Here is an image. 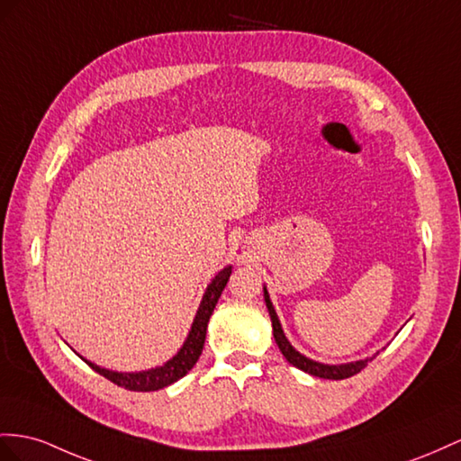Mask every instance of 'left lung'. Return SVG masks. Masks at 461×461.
Masks as SVG:
<instances>
[{
    "label": "left lung",
    "mask_w": 461,
    "mask_h": 461,
    "mask_svg": "<svg viewBox=\"0 0 461 461\" xmlns=\"http://www.w3.org/2000/svg\"><path fill=\"white\" fill-rule=\"evenodd\" d=\"M263 290H265V302H267V310H268V315H270V321H273L275 340H276L280 352L285 354V358L292 366H296V368L308 372V374H312L315 377H325V380H345V377H350L354 374H358L360 370H364L366 366H368V362L374 358L372 357V358H364V360L348 362V364H321V362H315V360H312L308 357H303L302 352H298L296 348L290 345V340L286 339L285 331H282V325H280L278 315H276V312L273 308V302H270L267 286Z\"/></svg>",
    "instance_id": "left-lung-1"
}]
</instances>
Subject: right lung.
I'll use <instances>...</instances> for the list:
<instances>
[{"label": "right lung", "mask_w": 461, "mask_h": 461, "mask_svg": "<svg viewBox=\"0 0 461 461\" xmlns=\"http://www.w3.org/2000/svg\"><path fill=\"white\" fill-rule=\"evenodd\" d=\"M230 275H231V267H226V268H221L214 278H212V282L208 285L204 296H203V302H200V308L196 312L191 331H188V337L183 343L181 350L176 352L171 360L165 362L163 366H156V368L144 370V372H113L107 368H101V366L93 364L86 358L84 360L97 374L104 375L107 380H111L116 385L130 389V392H158V389H163V387L175 384L176 380H181L183 375L191 372L198 357L203 354L210 315H212V312H214L221 292L228 285Z\"/></svg>", "instance_id": "1"}]
</instances>
